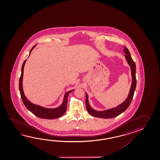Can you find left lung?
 Wrapping results in <instances>:
<instances>
[{
  "label": "left lung",
  "instance_id": "obj_1",
  "mask_svg": "<svg viewBox=\"0 0 160 160\" xmlns=\"http://www.w3.org/2000/svg\"><path fill=\"white\" fill-rule=\"evenodd\" d=\"M124 52L126 54L125 58L126 61H128V64L129 65L130 67L131 68V72H132V83L131 88L130 90L129 94L128 95V98L124 102L122 103L121 105L118 106L117 107L112 108V109H109L105 111H96L95 110L92 109L91 106L89 105L88 101V95L87 93H86V109L88 110V113L93 117H98V118H111L116 117L117 116L121 114L122 112H125L128 108L130 104L133 99V95L134 93V91L136 90V83H137V80H136V68L135 62L133 61L132 57L130 54V52L127 48H124Z\"/></svg>",
  "mask_w": 160,
  "mask_h": 160
}]
</instances>
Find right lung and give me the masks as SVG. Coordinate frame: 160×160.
Masks as SVG:
<instances>
[{"label": "right lung", "instance_id": "obj_1", "mask_svg": "<svg viewBox=\"0 0 160 160\" xmlns=\"http://www.w3.org/2000/svg\"><path fill=\"white\" fill-rule=\"evenodd\" d=\"M35 47V45L31 49L30 55L31 52L32 51ZM26 60H27V59L24 61L23 65H22V72H21V77H20V78H19V88L20 93H21V98H22V101L23 102L26 108L29 111H30L31 112L33 113L35 116H37L39 118H41L48 119H55V118H59V117L63 116L65 114V112H66V109H67L68 97V94L71 92H72L74 90H70L69 92H66L62 104L57 108L48 109V108H45L44 107L37 105H35L34 103H32L25 97L24 92L23 90V86H22L23 69H24V65H25Z\"/></svg>", "mask_w": 160, "mask_h": 160}]
</instances>
